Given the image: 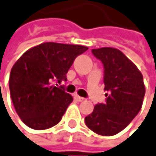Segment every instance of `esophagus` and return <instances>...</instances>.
<instances>
[{
	"instance_id": "esophagus-1",
	"label": "esophagus",
	"mask_w": 156,
	"mask_h": 156,
	"mask_svg": "<svg viewBox=\"0 0 156 156\" xmlns=\"http://www.w3.org/2000/svg\"><path fill=\"white\" fill-rule=\"evenodd\" d=\"M74 98L76 100L77 102H83L84 100H85V98H83V97H80V96H79V95H75V96H74Z\"/></svg>"
}]
</instances>
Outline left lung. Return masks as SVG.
<instances>
[{
    "mask_svg": "<svg viewBox=\"0 0 156 156\" xmlns=\"http://www.w3.org/2000/svg\"><path fill=\"white\" fill-rule=\"evenodd\" d=\"M91 52L104 65L105 104L94 106L85 117L87 127L103 136H113L123 130L140 112L145 87L137 66L121 51L105 47Z\"/></svg>",
    "mask_w": 156,
    "mask_h": 156,
    "instance_id": "8db88e82",
    "label": "left lung"
}]
</instances>
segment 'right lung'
Returning a JSON list of instances; mask_svg holds the SVG:
<instances>
[{
  "instance_id": "add662e5",
  "label": "right lung",
  "mask_w": 156,
  "mask_h": 156,
  "mask_svg": "<svg viewBox=\"0 0 156 156\" xmlns=\"http://www.w3.org/2000/svg\"><path fill=\"white\" fill-rule=\"evenodd\" d=\"M88 50L81 45L45 42L27 51L10 73L9 88L15 109L33 129H47L61 121L73 97L57 84L76 56Z\"/></svg>"
}]
</instances>
